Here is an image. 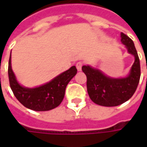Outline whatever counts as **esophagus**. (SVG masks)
Returning a JSON list of instances; mask_svg holds the SVG:
<instances>
[{
  "instance_id": "esophagus-1",
  "label": "esophagus",
  "mask_w": 147,
  "mask_h": 147,
  "mask_svg": "<svg viewBox=\"0 0 147 147\" xmlns=\"http://www.w3.org/2000/svg\"><path fill=\"white\" fill-rule=\"evenodd\" d=\"M83 62H81V61H79V62H77L76 64L77 70H78V71L82 70V67H83Z\"/></svg>"
}]
</instances>
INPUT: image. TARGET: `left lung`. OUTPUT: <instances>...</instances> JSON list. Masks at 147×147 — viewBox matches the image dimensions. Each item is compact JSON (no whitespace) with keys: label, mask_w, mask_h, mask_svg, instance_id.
<instances>
[{"label":"left lung","mask_w":147,"mask_h":147,"mask_svg":"<svg viewBox=\"0 0 147 147\" xmlns=\"http://www.w3.org/2000/svg\"><path fill=\"white\" fill-rule=\"evenodd\" d=\"M121 42L129 53L135 57V62L129 75L125 78L114 79L106 76L98 69L84 65L82 70L86 76V87L90 98L102 106H117L129 100L136 92L140 79V62L134 42L125 34H120Z\"/></svg>","instance_id":"8db88e82"}]
</instances>
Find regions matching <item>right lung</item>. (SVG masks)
Returning <instances> with one entry per match:
<instances>
[{
  "label": "right lung",
  "instance_id": "1",
  "mask_svg": "<svg viewBox=\"0 0 147 147\" xmlns=\"http://www.w3.org/2000/svg\"><path fill=\"white\" fill-rule=\"evenodd\" d=\"M9 84L15 97L26 108L34 111H48L57 107L64 99L67 83L77 73L76 66L61 73L50 82L35 88H27L18 83L8 61Z\"/></svg>",
  "mask_w": 147,
  "mask_h": 147
}]
</instances>
